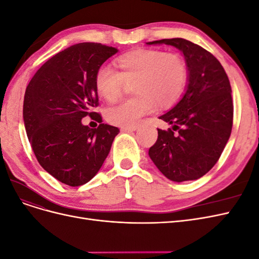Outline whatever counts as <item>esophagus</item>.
Returning a JSON list of instances; mask_svg holds the SVG:
<instances>
[{"label": "esophagus", "instance_id": "esophagus-1", "mask_svg": "<svg viewBox=\"0 0 259 259\" xmlns=\"http://www.w3.org/2000/svg\"><path fill=\"white\" fill-rule=\"evenodd\" d=\"M138 127L137 126H130V127H121L122 132H134L136 131Z\"/></svg>", "mask_w": 259, "mask_h": 259}]
</instances>
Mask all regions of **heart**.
<instances>
[{
    "label": "heart",
    "instance_id": "b5f03b06",
    "mask_svg": "<svg viewBox=\"0 0 259 259\" xmlns=\"http://www.w3.org/2000/svg\"><path fill=\"white\" fill-rule=\"evenodd\" d=\"M116 71L107 67L98 69L95 89L108 103L120 98L125 84H133L137 96L110 107L107 120L121 127L135 126L142 117L158 106L169 108L183 97L187 89L189 70L179 54L160 50H136L115 60Z\"/></svg>",
    "mask_w": 259,
    "mask_h": 259
}]
</instances>
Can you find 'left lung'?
I'll return each instance as SVG.
<instances>
[{
  "instance_id": "8db88e82",
  "label": "left lung",
  "mask_w": 259,
  "mask_h": 259,
  "mask_svg": "<svg viewBox=\"0 0 259 259\" xmlns=\"http://www.w3.org/2000/svg\"><path fill=\"white\" fill-rule=\"evenodd\" d=\"M162 43L184 54L189 83L182 100L160 116L173 128H158L149 156L164 176L182 183L205 175L221 158L233 123L231 86L221 62L200 45L180 37L147 44Z\"/></svg>"
}]
</instances>
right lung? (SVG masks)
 Masks as SVG:
<instances>
[{"label": "right lung", "mask_w": 259, "mask_h": 259, "mask_svg": "<svg viewBox=\"0 0 259 259\" xmlns=\"http://www.w3.org/2000/svg\"><path fill=\"white\" fill-rule=\"evenodd\" d=\"M117 52L100 43H79L59 52L37 70L27 86L23 121L40 165L60 183L71 187L95 176L120 130L103 123L95 75ZM90 115L100 125L81 124Z\"/></svg>", "instance_id": "1"}]
</instances>
